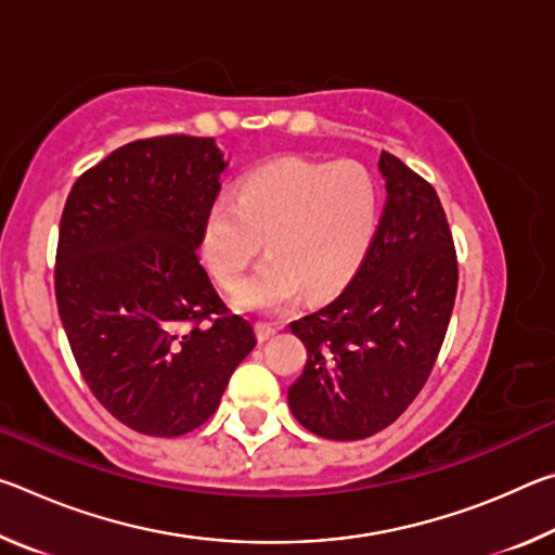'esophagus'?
<instances>
[{"label": "esophagus", "mask_w": 555, "mask_h": 555, "mask_svg": "<svg viewBox=\"0 0 555 555\" xmlns=\"http://www.w3.org/2000/svg\"><path fill=\"white\" fill-rule=\"evenodd\" d=\"M279 331H281V327H279L276 323H259V325H257V337H259L261 343H267V340H271V337H274Z\"/></svg>", "instance_id": "34e87169"}]
</instances>
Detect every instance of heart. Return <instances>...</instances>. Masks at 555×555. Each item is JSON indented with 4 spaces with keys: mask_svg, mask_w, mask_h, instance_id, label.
Here are the masks:
<instances>
[{
    "mask_svg": "<svg viewBox=\"0 0 555 555\" xmlns=\"http://www.w3.org/2000/svg\"><path fill=\"white\" fill-rule=\"evenodd\" d=\"M379 183L360 162L281 158L242 178L237 201L220 195L203 224V255L212 276L234 288L264 247L269 257L234 300L276 313L298 298L343 288L374 242Z\"/></svg>",
    "mask_w": 555,
    "mask_h": 555,
    "instance_id": "b5f03b06",
    "label": "heart"
}]
</instances>
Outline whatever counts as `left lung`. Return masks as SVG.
I'll return each instance as SVG.
<instances>
[{
    "mask_svg": "<svg viewBox=\"0 0 555 555\" xmlns=\"http://www.w3.org/2000/svg\"><path fill=\"white\" fill-rule=\"evenodd\" d=\"M379 171L387 205L362 267L335 300L291 323L308 352L288 387L291 413L331 440L370 438L409 409L457 294L453 234L434 185L389 152Z\"/></svg>",
    "mask_w": 555,
    "mask_h": 555,
    "instance_id": "obj_1",
    "label": "left lung"
}]
</instances>
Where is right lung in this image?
I'll list each match as a JSON object with an SVG mask.
<instances>
[{"mask_svg": "<svg viewBox=\"0 0 555 555\" xmlns=\"http://www.w3.org/2000/svg\"><path fill=\"white\" fill-rule=\"evenodd\" d=\"M224 168L210 137L139 139L82 173L65 201L63 331L95 399L137 434L176 438L205 424L257 345L198 259Z\"/></svg>", "mask_w": 555, "mask_h": 555, "instance_id": "add662e5", "label": "right lung"}]
</instances>
